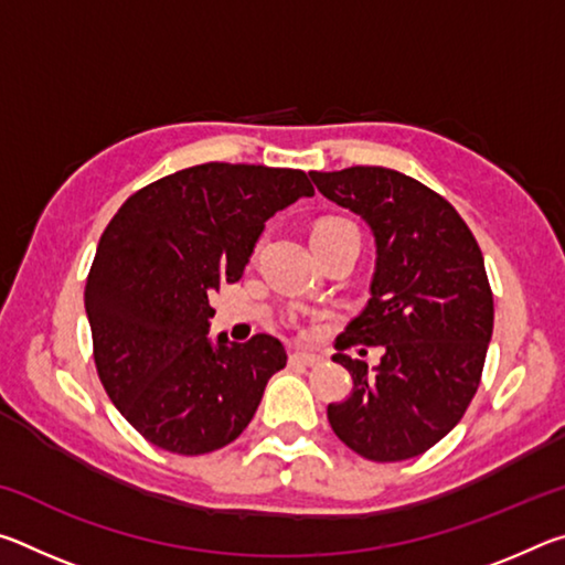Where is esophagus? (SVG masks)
I'll list each match as a JSON object with an SVG mask.
<instances>
[{"label": "esophagus", "mask_w": 565, "mask_h": 565, "mask_svg": "<svg viewBox=\"0 0 565 565\" xmlns=\"http://www.w3.org/2000/svg\"><path fill=\"white\" fill-rule=\"evenodd\" d=\"M291 363H299V366H317L321 361L319 353H309V351H294L291 353Z\"/></svg>", "instance_id": "esophagus-1"}]
</instances>
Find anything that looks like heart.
<instances>
[{
    "label": "heart",
    "instance_id": "b5f03b06",
    "mask_svg": "<svg viewBox=\"0 0 565 565\" xmlns=\"http://www.w3.org/2000/svg\"><path fill=\"white\" fill-rule=\"evenodd\" d=\"M341 226H351V224L343 222V218H323V222H319L317 228H313V234L329 232V228H341Z\"/></svg>",
    "mask_w": 565,
    "mask_h": 565
}]
</instances>
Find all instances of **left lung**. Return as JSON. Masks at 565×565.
Wrapping results in <instances>:
<instances>
[{"label":"left lung","instance_id":"left-lung-1","mask_svg":"<svg viewBox=\"0 0 565 565\" xmlns=\"http://www.w3.org/2000/svg\"><path fill=\"white\" fill-rule=\"evenodd\" d=\"M329 202L374 234L371 299L337 339L351 396L327 416L343 444L369 461L424 454L461 420L481 384L493 333V294L471 228L436 191L401 171H309ZM384 345L374 370L340 351Z\"/></svg>","mask_w":565,"mask_h":565}]
</instances>
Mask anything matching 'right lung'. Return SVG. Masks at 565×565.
I'll return each mask as SVG.
<instances>
[{"label": "right lung", "instance_id": "add662e5", "mask_svg": "<svg viewBox=\"0 0 565 565\" xmlns=\"http://www.w3.org/2000/svg\"><path fill=\"white\" fill-rule=\"evenodd\" d=\"M313 196L303 171L199 164L154 181L104 228L84 306L111 404L159 448L216 451L254 418L286 366L279 339L209 337L218 284L242 279L264 224Z\"/></svg>", "mask_w": 565, "mask_h": 565}]
</instances>
